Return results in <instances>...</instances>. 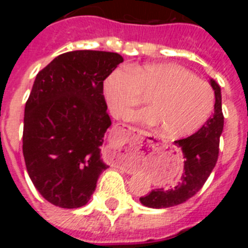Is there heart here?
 Segmentation results:
<instances>
[{
  "label": "heart",
  "mask_w": 248,
  "mask_h": 248,
  "mask_svg": "<svg viewBox=\"0 0 248 248\" xmlns=\"http://www.w3.org/2000/svg\"><path fill=\"white\" fill-rule=\"evenodd\" d=\"M103 94L114 117L124 118L148 95L149 107L129 119L157 125L160 134L183 138L207 122L215 105L211 85L172 63L117 68L103 83Z\"/></svg>",
  "instance_id": "b5f03b06"
}]
</instances>
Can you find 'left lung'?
Listing matches in <instances>:
<instances>
[{"label":"left lung","instance_id":"8db88e82","mask_svg":"<svg viewBox=\"0 0 248 248\" xmlns=\"http://www.w3.org/2000/svg\"><path fill=\"white\" fill-rule=\"evenodd\" d=\"M210 84L215 92L212 117L191 137L175 141L183 150L185 159L180 181L174 187L153 190L146 196L140 198V202L146 207L165 209L187 201L202 187L217 163L220 137L223 130L221 88L214 79H210Z\"/></svg>","mask_w":248,"mask_h":248}]
</instances>
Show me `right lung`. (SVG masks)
<instances>
[{
  "instance_id": "right-lung-1",
  "label": "right lung",
  "mask_w": 248,
  "mask_h": 248,
  "mask_svg": "<svg viewBox=\"0 0 248 248\" xmlns=\"http://www.w3.org/2000/svg\"><path fill=\"white\" fill-rule=\"evenodd\" d=\"M124 59L102 50H72L37 74L25 108L23 156L48 202L78 209L91 200L105 131L111 125L103 82Z\"/></svg>"
}]
</instances>
